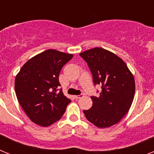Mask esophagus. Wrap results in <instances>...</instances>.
Returning a JSON list of instances; mask_svg holds the SVG:
<instances>
[{
    "instance_id": "34e87169",
    "label": "esophagus",
    "mask_w": 154,
    "mask_h": 154,
    "mask_svg": "<svg viewBox=\"0 0 154 154\" xmlns=\"http://www.w3.org/2000/svg\"><path fill=\"white\" fill-rule=\"evenodd\" d=\"M82 97H83V95H82V94H81V95H79V96H75V98L76 99H80V98H82Z\"/></svg>"
}]
</instances>
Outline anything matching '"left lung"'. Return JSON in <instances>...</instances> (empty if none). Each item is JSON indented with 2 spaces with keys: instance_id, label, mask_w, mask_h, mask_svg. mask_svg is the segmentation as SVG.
Segmentation results:
<instances>
[{
  "instance_id": "1",
  "label": "left lung",
  "mask_w": 154,
  "mask_h": 154,
  "mask_svg": "<svg viewBox=\"0 0 154 154\" xmlns=\"http://www.w3.org/2000/svg\"><path fill=\"white\" fill-rule=\"evenodd\" d=\"M87 62L95 85H100L98 97L91 96L92 106L83 110L88 120L99 128L119 123L128 112L135 94L133 74L122 58L101 48L79 54Z\"/></svg>"
}]
</instances>
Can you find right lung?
Listing matches in <instances>:
<instances>
[{"label":"right lung","mask_w":154,"mask_h":154,"mask_svg":"<svg viewBox=\"0 0 154 154\" xmlns=\"http://www.w3.org/2000/svg\"><path fill=\"white\" fill-rule=\"evenodd\" d=\"M72 57V54L48 49L30 58L16 75L17 100L35 124L51 126L62 118L71 103L59 89L58 77L62 68Z\"/></svg>","instance_id":"right-lung-1"}]
</instances>
